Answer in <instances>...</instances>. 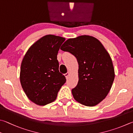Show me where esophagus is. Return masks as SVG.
Returning a JSON list of instances; mask_svg holds the SVG:
<instances>
[{"mask_svg": "<svg viewBox=\"0 0 133 133\" xmlns=\"http://www.w3.org/2000/svg\"><path fill=\"white\" fill-rule=\"evenodd\" d=\"M69 74H70V73H69V72H67V73H66V74H64V76L66 77V78H67V77H68V76H69Z\"/></svg>", "mask_w": 133, "mask_h": 133, "instance_id": "esophagus-1", "label": "esophagus"}]
</instances>
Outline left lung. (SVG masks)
Wrapping results in <instances>:
<instances>
[{
  "mask_svg": "<svg viewBox=\"0 0 133 133\" xmlns=\"http://www.w3.org/2000/svg\"><path fill=\"white\" fill-rule=\"evenodd\" d=\"M76 57L78 82L72 89L75 100L87 107L98 105L106 98L115 79L112 59L95 37L81 35L67 39L60 48Z\"/></svg>",
  "mask_w": 133,
  "mask_h": 133,
  "instance_id": "8db88e82",
  "label": "left lung"
}]
</instances>
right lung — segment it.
Instances as JSON below:
<instances>
[{
    "instance_id": "1",
    "label": "right lung",
    "mask_w": 133,
    "mask_h": 133,
    "mask_svg": "<svg viewBox=\"0 0 133 133\" xmlns=\"http://www.w3.org/2000/svg\"><path fill=\"white\" fill-rule=\"evenodd\" d=\"M65 38L47 35L29 48L23 59L20 83L26 95L35 104L43 106L56 99L66 79L59 70L57 55Z\"/></svg>"
}]
</instances>
